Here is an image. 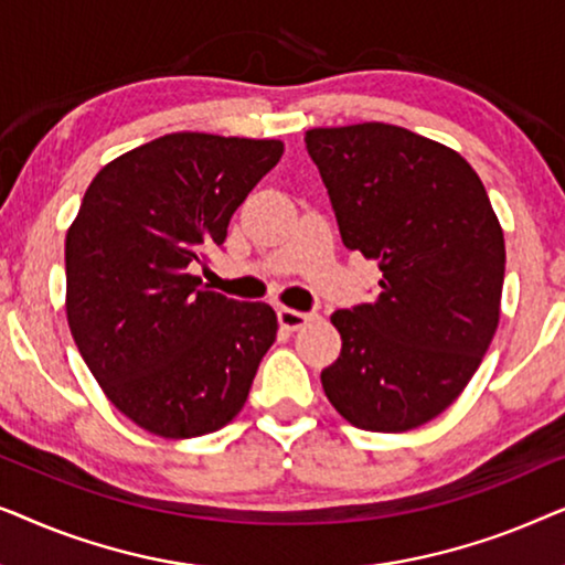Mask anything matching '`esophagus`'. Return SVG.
<instances>
[{
  "instance_id": "obj_1",
  "label": "esophagus",
  "mask_w": 565,
  "mask_h": 565,
  "mask_svg": "<svg viewBox=\"0 0 565 565\" xmlns=\"http://www.w3.org/2000/svg\"><path fill=\"white\" fill-rule=\"evenodd\" d=\"M316 319V313H303V311H292V308H280L277 311V321H280L282 329L288 331H298L303 329L306 323H311Z\"/></svg>"
}]
</instances>
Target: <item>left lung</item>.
<instances>
[{"label":"left lung","instance_id":"8db88e82","mask_svg":"<svg viewBox=\"0 0 565 565\" xmlns=\"http://www.w3.org/2000/svg\"><path fill=\"white\" fill-rule=\"evenodd\" d=\"M347 249L377 259L373 303L331 313L342 352L331 406L370 431H408L460 396L499 327L504 231L458 151L388 122L306 130Z\"/></svg>","mask_w":565,"mask_h":565}]
</instances>
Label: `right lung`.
Here are the masks:
<instances>
[{"label":"right lung","mask_w":565,"mask_h":565,"mask_svg":"<svg viewBox=\"0 0 565 565\" xmlns=\"http://www.w3.org/2000/svg\"><path fill=\"white\" fill-rule=\"evenodd\" d=\"M282 157V141L169 134L99 169L66 234V319L105 396L167 439L246 404L277 334L267 303L200 288L192 262Z\"/></svg>","instance_id":"obj_1"}]
</instances>
